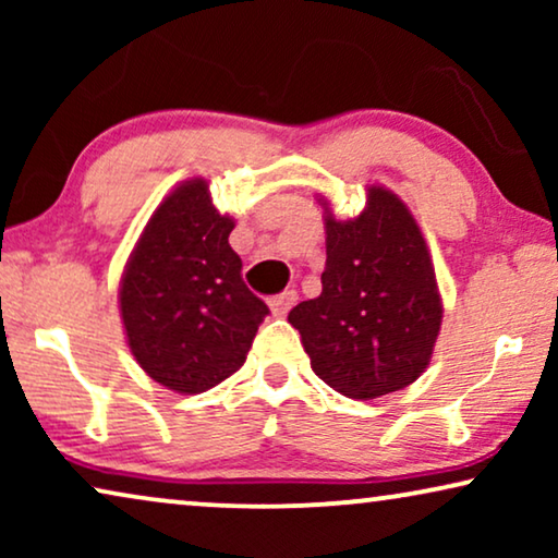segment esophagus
<instances>
[{
  "instance_id": "1",
  "label": "esophagus",
  "mask_w": 558,
  "mask_h": 558,
  "mask_svg": "<svg viewBox=\"0 0 558 558\" xmlns=\"http://www.w3.org/2000/svg\"><path fill=\"white\" fill-rule=\"evenodd\" d=\"M296 300H300V296H296V292H294V289H289V292H281V294H277V296H274V300L269 302V307H271V312H274V315L284 317V315H287V312L294 307V304H296Z\"/></svg>"
}]
</instances>
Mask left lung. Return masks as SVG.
I'll return each mask as SVG.
<instances>
[{
	"label": "left lung",
	"instance_id": "obj_1",
	"mask_svg": "<svg viewBox=\"0 0 558 558\" xmlns=\"http://www.w3.org/2000/svg\"><path fill=\"white\" fill-rule=\"evenodd\" d=\"M325 208L323 292L289 312L312 371L348 399L401 391L432 361L441 327L437 274L422 228L391 190L371 185L361 216Z\"/></svg>",
	"mask_w": 558,
	"mask_h": 558
}]
</instances>
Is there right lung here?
<instances>
[{
    "instance_id": "1",
    "label": "right lung",
    "mask_w": 558,
    "mask_h": 558,
    "mask_svg": "<svg viewBox=\"0 0 558 558\" xmlns=\"http://www.w3.org/2000/svg\"><path fill=\"white\" fill-rule=\"evenodd\" d=\"M208 180L180 182L151 213L119 289L126 342L149 378L203 393L246 363L269 307L241 279Z\"/></svg>"
}]
</instances>
